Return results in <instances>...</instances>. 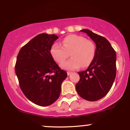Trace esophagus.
Listing matches in <instances>:
<instances>
[{"label":"esophagus","instance_id":"34e87169","mask_svg":"<svg viewBox=\"0 0 130 130\" xmlns=\"http://www.w3.org/2000/svg\"><path fill=\"white\" fill-rule=\"evenodd\" d=\"M71 73H72V72H70V71H68V72H67V74H68V76L70 75Z\"/></svg>","mask_w":130,"mask_h":130}]
</instances>
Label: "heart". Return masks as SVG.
<instances>
[{"label": "heart", "mask_w": 130, "mask_h": 130, "mask_svg": "<svg viewBox=\"0 0 130 130\" xmlns=\"http://www.w3.org/2000/svg\"><path fill=\"white\" fill-rule=\"evenodd\" d=\"M62 46L58 43L52 45L50 53L57 63L64 61L70 53L72 59L60 64L62 68L68 70L77 69L81 66L86 67L90 65L95 55V46L90 40H86L80 35L71 34L67 35L62 41Z\"/></svg>", "instance_id": "heart-1"}]
</instances>
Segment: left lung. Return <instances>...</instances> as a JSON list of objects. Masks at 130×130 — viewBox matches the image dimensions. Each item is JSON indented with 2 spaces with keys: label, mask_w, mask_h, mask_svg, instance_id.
I'll use <instances>...</instances> for the list:
<instances>
[{
  "label": "left lung",
  "mask_w": 130,
  "mask_h": 130,
  "mask_svg": "<svg viewBox=\"0 0 130 130\" xmlns=\"http://www.w3.org/2000/svg\"><path fill=\"white\" fill-rule=\"evenodd\" d=\"M96 44L95 55L86 71L78 72L76 84L79 95L94 101L104 97L112 87L116 76V53L108 40L88 29H83Z\"/></svg>",
  "instance_id": "obj_1"
}]
</instances>
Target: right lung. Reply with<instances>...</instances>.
Listing matches in <instances>:
<instances>
[{"mask_svg": "<svg viewBox=\"0 0 130 130\" xmlns=\"http://www.w3.org/2000/svg\"><path fill=\"white\" fill-rule=\"evenodd\" d=\"M58 38L54 34H39L21 49L16 59L15 72L22 92L41 106L51 105L59 98L61 84L67 76L50 53Z\"/></svg>", "mask_w": 130, "mask_h": 130, "instance_id": "add662e5", "label": "right lung"}]
</instances>
